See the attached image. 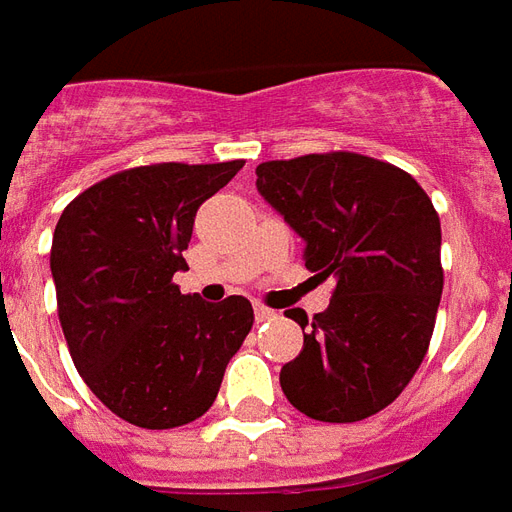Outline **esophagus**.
I'll use <instances>...</instances> for the list:
<instances>
[{"label": "esophagus", "mask_w": 512, "mask_h": 512, "mask_svg": "<svg viewBox=\"0 0 512 512\" xmlns=\"http://www.w3.org/2000/svg\"><path fill=\"white\" fill-rule=\"evenodd\" d=\"M256 320H259V322L275 320V311H273V308L262 306V303H256Z\"/></svg>", "instance_id": "esophagus-1"}]
</instances>
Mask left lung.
<instances>
[{
    "mask_svg": "<svg viewBox=\"0 0 512 512\" xmlns=\"http://www.w3.org/2000/svg\"><path fill=\"white\" fill-rule=\"evenodd\" d=\"M256 187L306 239V267L333 278L331 306L292 308L303 350L281 389L317 422H361L422 366L444 289L441 220L411 173L355 151L273 159Z\"/></svg>",
    "mask_w": 512,
    "mask_h": 512,
    "instance_id": "8db88e82",
    "label": "left lung"
}]
</instances>
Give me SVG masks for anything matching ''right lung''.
I'll list each match as a JSON object with an SVG mask.
<instances>
[{
    "label": "right lung",
    "mask_w": 512,
    "mask_h": 512,
    "mask_svg": "<svg viewBox=\"0 0 512 512\" xmlns=\"http://www.w3.org/2000/svg\"><path fill=\"white\" fill-rule=\"evenodd\" d=\"M245 162H157L112 173L65 206L52 239L57 317L76 372L115 416L170 430L215 402L253 328L248 297L181 295L195 212Z\"/></svg>",
    "instance_id": "1"
}]
</instances>
